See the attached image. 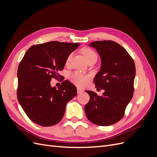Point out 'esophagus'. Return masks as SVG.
I'll return each mask as SVG.
<instances>
[{
  "label": "esophagus",
  "mask_w": 157,
  "mask_h": 157,
  "mask_svg": "<svg viewBox=\"0 0 157 157\" xmlns=\"http://www.w3.org/2000/svg\"><path fill=\"white\" fill-rule=\"evenodd\" d=\"M84 92V90L82 88H77V93L78 94H80Z\"/></svg>",
  "instance_id": "34e87169"
}]
</instances>
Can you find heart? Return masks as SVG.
<instances>
[{
	"instance_id": "obj_1",
	"label": "heart",
	"mask_w": 157,
	"mask_h": 157,
	"mask_svg": "<svg viewBox=\"0 0 157 157\" xmlns=\"http://www.w3.org/2000/svg\"><path fill=\"white\" fill-rule=\"evenodd\" d=\"M82 52L88 61L93 58H97V55L96 54V52L91 48H84L82 49ZM71 57H72V54H71L68 56L67 60H66L67 63L69 62L71 59ZM69 79L73 83H74L75 84L77 85V86H82L87 82L88 76L79 72V71H75V72L71 73L69 75Z\"/></svg>"
}]
</instances>
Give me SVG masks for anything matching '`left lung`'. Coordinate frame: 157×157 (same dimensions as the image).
I'll list each match as a JSON object with an SVG mask.
<instances>
[{"instance_id": "8db88e82", "label": "left lung", "mask_w": 157, "mask_h": 157, "mask_svg": "<svg viewBox=\"0 0 157 157\" xmlns=\"http://www.w3.org/2000/svg\"><path fill=\"white\" fill-rule=\"evenodd\" d=\"M89 46L96 49L101 58V68L94 80L96 87L105 92L98 96L86 90L90 101L84 107L85 113L94 124L110 126L123 117L132 98L135 63L128 52L114 41H95Z\"/></svg>"}]
</instances>
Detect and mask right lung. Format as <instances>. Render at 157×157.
<instances>
[{
	"label": "right lung",
	"mask_w": 157,
	"mask_h": 157,
	"mask_svg": "<svg viewBox=\"0 0 157 157\" xmlns=\"http://www.w3.org/2000/svg\"><path fill=\"white\" fill-rule=\"evenodd\" d=\"M79 43L51 41L32 46L17 69V96L27 117L36 124L50 126L58 124L64 115L67 103L77 91L69 80L57 88L52 87V78L62 76L67 57Z\"/></svg>",
	"instance_id": "add662e5"
}]
</instances>
